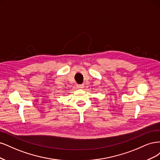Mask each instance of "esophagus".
<instances>
[{"mask_svg": "<svg viewBox=\"0 0 160 160\" xmlns=\"http://www.w3.org/2000/svg\"><path fill=\"white\" fill-rule=\"evenodd\" d=\"M77 87H78V88H83L84 87V84H78V85H77Z\"/></svg>", "mask_w": 160, "mask_h": 160, "instance_id": "esophagus-1", "label": "esophagus"}]
</instances>
